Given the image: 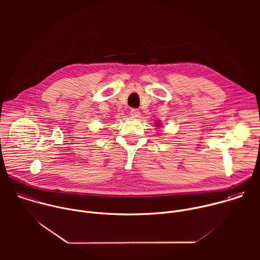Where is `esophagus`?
Segmentation results:
<instances>
[{
    "instance_id": "esophagus-1",
    "label": "esophagus",
    "mask_w": 260,
    "mask_h": 260,
    "mask_svg": "<svg viewBox=\"0 0 260 260\" xmlns=\"http://www.w3.org/2000/svg\"><path fill=\"white\" fill-rule=\"evenodd\" d=\"M129 113H131V115H132L133 117H139L140 114H141L140 111H139L138 109H135V108H134V109H131V112H129Z\"/></svg>"
}]
</instances>
